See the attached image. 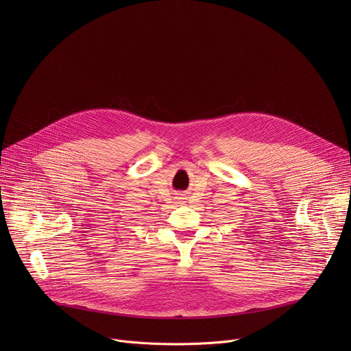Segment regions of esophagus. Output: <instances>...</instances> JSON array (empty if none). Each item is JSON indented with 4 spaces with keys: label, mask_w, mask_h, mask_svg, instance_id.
<instances>
[{
    "label": "esophagus",
    "mask_w": 351,
    "mask_h": 351,
    "mask_svg": "<svg viewBox=\"0 0 351 351\" xmlns=\"http://www.w3.org/2000/svg\"><path fill=\"white\" fill-rule=\"evenodd\" d=\"M178 198V202L182 204V203H184V197H182V195H179V197H176Z\"/></svg>",
    "instance_id": "34e87169"
}]
</instances>
